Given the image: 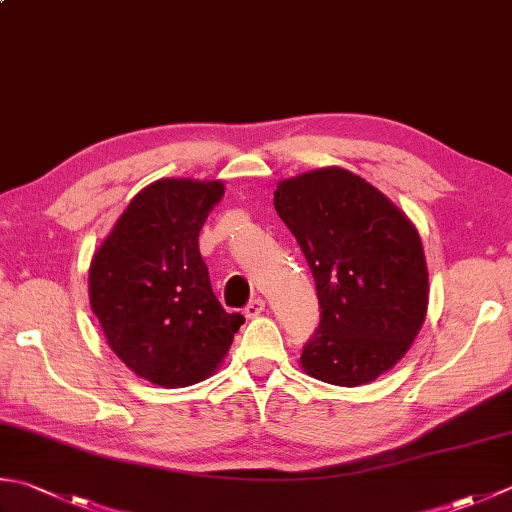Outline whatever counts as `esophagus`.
<instances>
[{"label":"esophagus","instance_id":"esophagus-1","mask_svg":"<svg viewBox=\"0 0 512 512\" xmlns=\"http://www.w3.org/2000/svg\"><path fill=\"white\" fill-rule=\"evenodd\" d=\"M266 310V302L262 297H257V299H253V302H248V306L244 308V315L248 317V319H253V317H257V315H262Z\"/></svg>","mask_w":512,"mask_h":512}]
</instances>
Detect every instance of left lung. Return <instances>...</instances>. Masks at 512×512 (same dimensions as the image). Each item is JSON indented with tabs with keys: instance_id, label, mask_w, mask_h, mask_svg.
Listing matches in <instances>:
<instances>
[{
	"instance_id": "1",
	"label": "left lung",
	"mask_w": 512,
	"mask_h": 512,
	"mask_svg": "<svg viewBox=\"0 0 512 512\" xmlns=\"http://www.w3.org/2000/svg\"><path fill=\"white\" fill-rule=\"evenodd\" d=\"M273 204L302 248L322 308L302 368L335 386L373 382L406 355L426 319L417 228L366 179L337 166L284 179Z\"/></svg>"
}]
</instances>
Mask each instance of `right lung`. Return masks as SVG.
<instances>
[{"label": "right lung", "instance_id": "1", "mask_svg": "<svg viewBox=\"0 0 512 512\" xmlns=\"http://www.w3.org/2000/svg\"><path fill=\"white\" fill-rule=\"evenodd\" d=\"M222 195V182H153L90 262V308L115 355L150 384L204 382L244 324L219 304L199 253V230Z\"/></svg>", "mask_w": 512, "mask_h": 512}]
</instances>
